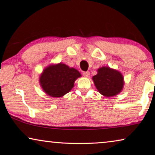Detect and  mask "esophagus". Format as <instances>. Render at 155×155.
Instances as JSON below:
<instances>
[{"label":"esophagus","instance_id":"esophagus-1","mask_svg":"<svg viewBox=\"0 0 155 155\" xmlns=\"http://www.w3.org/2000/svg\"><path fill=\"white\" fill-rule=\"evenodd\" d=\"M83 74L84 77H88V76L90 75V72L88 71H85V72H83Z\"/></svg>","mask_w":155,"mask_h":155}]
</instances>
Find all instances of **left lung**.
<instances>
[{"mask_svg":"<svg viewBox=\"0 0 155 155\" xmlns=\"http://www.w3.org/2000/svg\"><path fill=\"white\" fill-rule=\"evenodd\" d=\"M93 80L98 92L107 97L119 93L124 85L120 72L107 67L98 69V73L93 77Z\"/></svg>","mask_w":155,"mask_h":155,"instance_id":"8db88e82","label":"left lung"}]
</instances>
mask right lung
<instances>
[{
    "label": "right lung",
    "instance_id": "right-lung-1",
    "mask_svg": "<svg viewBox=\"0 0 155 155\" xmlns=\"http://www.w3.org/2000/svg\"><path fill=\"white\" fill-rule=\"evenodd\" d=\"M81 76L77 69L59 63L46 68L41 75L42 89L52 97H61L68 93L74 87V83Z\"/></svg>",
    "mask_w": 155,
    "mask_h": 155
}]
</instances>
